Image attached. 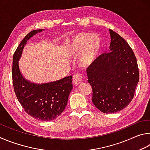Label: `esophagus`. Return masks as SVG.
<instances>
[{
	"mask_svg": "<svg viewBox=\"0 0 150 150\" xmlns=\"http://www.w3.org/2000/svg\"><path fill=\"white\" fill-rule=\"evenodd\" d=\"M83 76L81 73H76L73 75V83L74 85H78L82 82Z\"/></svg>",
	"mask_w": 150,
	"mask_h": 150,
	"instance_id": "1",
	"label": "esophagus"
}]
</instances>
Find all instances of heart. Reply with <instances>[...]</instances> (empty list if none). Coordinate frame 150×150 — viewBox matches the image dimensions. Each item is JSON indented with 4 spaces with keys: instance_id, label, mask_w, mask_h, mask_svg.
<instances>
[{
    "instance_id": "heart-1",
    "label": "heart",
    "mask_w": 150,
    "mask_h": 150,
    "mask_svg": "<svg viewBox=\"0 0 150 150\" xmlns=\"http://www.w3.org/2000/svg\"><path fill=\"white\" fill-rule=\"evenodd\" d=\"M86 45L84 52L81 58L83 65H89L92 62L100 49L101 40L98 35L87 33L79 34L74 41L72 54H77Z\"/></svg>"
}]
</instances>
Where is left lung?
<instances>
[{
    "instance_id": "obj_1",
    "label": "left lung",
    "mask_w": 150,
    "mask_h": 150,
    "mask_svg": "<svg viewBox=\"0 0 150 150\" xmlns=\"http://www.w3.org/2000/svg\"><path fill=\"white\" fill-rule=\"evenodd\" d=\"M109 52H105L87 68L88 82L92 88V102L104 113L125 108L134 96L139 82L137 60L125 39L109 30Z\"/></svg>"
}]
</instances>
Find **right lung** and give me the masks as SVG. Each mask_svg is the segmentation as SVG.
Instances as JSON below:
<instances>
[{
  "mask_svg": "<svg viewBox=\"0 0 150 150\" xmlns=\"http://www.w3.org/2000/svg\"><path fill=\"white\" fill-rule=\"evenodd\" d=\"M42 30L30 31L21 41L12 59V82L16 96L24 111L31 117L42 121L54 120L59 117L67 105L72 89V76L43 84H36L23 78L18 60L24 45L31 37Z\"/></svg>",
  "mask_w": 150,
  "mask_h": 150,
  "instance_id": "obj_1",
  "label": "right lung"
}]
</instances>
